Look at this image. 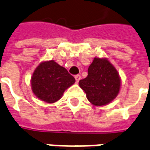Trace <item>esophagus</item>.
Returning <instances> with one entry per match:
<instances>
[{
  "label": "esophagus",
  "instance_id": "1",
  "mask_svg": "<svg viewBox=\"0 0 150 150\" xmlns=\"http://www.w3.org/2000/svg\"><path fill=\"white\" fill-rule=\"evenodd\" d=\"M75 81H76V83H79V81L80 79H81V76H80V75H75Z\"/></svg>",
  "mask_w": 150,
  "mask_h": 150
}]
</instances>
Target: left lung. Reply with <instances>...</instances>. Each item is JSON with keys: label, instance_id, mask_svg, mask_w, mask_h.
I'll return each mask as SVG.
<instances>
[{"label": "left lung", "instance_id": "obj_1", "mask_svg": "<svg viewBox=\"0 0 150 150\" xmlns=\"http://www.w3.org/2000/svg\"><path fill=\"white\" fill-rule=\"evenodd\" d=\"M120 83L115 67L106 58L95 57L88 68L87 77L80 80L79 84L92 105L102 106L116 98Z\"/></svg>", "mask_w": 150, "mask_h": 150}]
</instances>
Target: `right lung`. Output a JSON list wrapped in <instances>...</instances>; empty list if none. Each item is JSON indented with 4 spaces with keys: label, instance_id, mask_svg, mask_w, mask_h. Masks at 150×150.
Listing matches in <instances>:
<instances>
[{
    "label": "right lung",
    "instance_id": "obj_1",
    "mask_svg": "<svg viewBox=\"0 0 150 150\" xmlns=\"http://www.w3.org/2000/svg\"><path fill=\"white\" fill-rule=\"evenodd\" d=\"M75 82L66 68L54 60L41 63L31 77L33 93L40 100L54 103L60 100L67 88Z\"/></svg>",
    "mask_w": 150,
    "mask_h": 150
}]
</instances>
